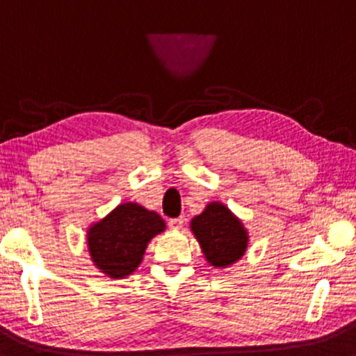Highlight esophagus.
<instances>
[{
	"mask_svg": "<svg viewBox=\"0 0 356 356\" xmlns=\"http://www.w3.org/2000/svg\"><path fill=\"white\" fill-rule=\"evenodd\" d=\"M183 223H185V218L178 217V218H171V220L168 222V225H170L173 230H179L183 227Z\"/></svg>",
	"mask_w": 356,
	"mask_h": 356,
	"instance_id": "34e87169",
	"label": "esophagus"
}]
</instances>
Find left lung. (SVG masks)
<instances>
[{
	"label": "left lung",
	"instance_id": "8db88e82",
	"mask_svg": "<svg viewBox=\"0 0 356 356\" xmlns=\"http://www.w3.org/2000/svg\"><path fill=\"white\" fill-rule=\"evenodd\" d=\"M205 259L213 267H229L247 250L249 234L243 223L220 202H211L190 223Z\"/></svg>",
	"mask_w": 356,
	"mask_h": 356
}]
</instances>
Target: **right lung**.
Here are the masks:
<instances>
[{
    "label": "right lung",
    "instance_id": "1",
    "mask_svg": "<svg viewBox=\"0 0 356 356\" xmlns=\"http://www.w3.org/2000/svg\"><path fill=\"white\" fill-rule=\"evenodd\" d=\"M165 229L156 211L133 202L121 203L87 230L92 262L109 277H126L141 264L151 238Z\"/></svg>",
    "mask_w": 356,
    "mask_h": 356
}]
</instances>
